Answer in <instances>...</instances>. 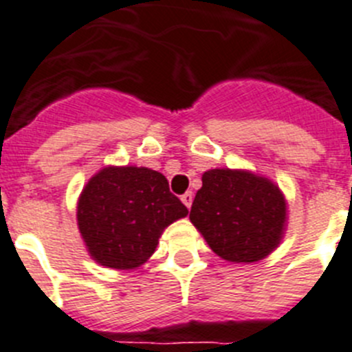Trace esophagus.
I'll use <instances>...</instances> for the list:
<instances>
[{
	"mask_svg": "<svg viewBox=\"0 0 352 352\" xmlns=\"http://www.w3.org/2000/svg\"><path fill=\"white\" fill-rule=\"evenodd\" d=\"M182 201H183V204L186 206V208H192V202H193V193L192 192H186V193H183L182 195Z\"/></svg>",
	"mask_w": 352,
	"mask_h": 352,
	"instance_id": "esophagus-1",
	"label": "esophagus"
}]
</instances>
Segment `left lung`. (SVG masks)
<instances>
[{"label": "left lung", "instance_id": "left-lung-1", "mask_svg": "<svg viewBox=\"0 0 352 352\" xmlns=\"http://www.w3.org/2000/svg\"><path fill=\"white\" fill-rule=\"evenodd\" d=\"M190 221L218 256L253 263L272 253L286 227V201L269 178L241 169H211L193 199Z\"/></svg>", "mask_w": 352, "mask_h": 352}]
</instances>
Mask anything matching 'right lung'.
Listing matches in <instances>:
<instances>
[{"instance_id":"obj_1","label":"right lung","mask_w":352,"mask_h":352,"mask_svg":"<svg viewBox=\"0 0 352 352\" xmlns=\"http://www.w3.org/2000/svg\"><path fill=\"white\" fill-rule=\"evenodd\" d=\"M188 209L169 192L166 176L148 167L109 166L89 179L76 220L89 254L109 269L143 265L164 228Z\"/></svg>"}]
</instances>
